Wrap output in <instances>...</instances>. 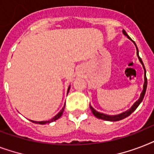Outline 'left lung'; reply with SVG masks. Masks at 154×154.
<instances>
[{"label": "left lung", "mask_w": 154, "mask_h": 154, "mask_svg": "<svg viewBox=\"0 0 154 154\" xmlns=\"http://www.w3.org/2000/svg\"><path fill=\"white\" fill-rule=\"evenodd\" d=\"M123 32V33H124L125 36H127V37L129 38V39H130L131 41H133V40L130 38V37L128 36V34L126 33V32L125 31V30H123L122 31ZM134 42V41H133ZM135 44V43H134ZM135 45H136V44H135ZM137 47V46H136ZM137 57H138L139 58V60L141 61V63L142 64V65H143L144 67V69H145V83H144V88H143V91H142V93H141V97H140V98H139V100L137 101H136V102L134 103V105L132 106V108L130 109L127 110L126 112H123V113H121V114L119 115H116V116H110V115H107V114H104V113H101V112H97V110H95L94 109V108L92 107L91 105H89V107H90V109H91L92 112H93V114L96 117H97V118H99V119H102V120H105V121H109V122H117V121H120V120H122L124 119V118H125V117H129V115L131 114L132 112H134V110L136 109L138 107V105H140V103L142 101V100H143L144 98V96H145V94H146V88H147V77H146V69H145V66H144V64L143 62H142V60H141V58L139 57V54H138V49H137Z\"/></svg>", "instance_id": "1"}]
</instances>
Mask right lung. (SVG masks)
I'll use <instances>...</instances> for the list:
<instances>
[{
	"mask_svg": "<svg viewBox=\"0 0 154 154\" xmlns=\"http://www.w3.org/2000/svg\"><path fill=\"white\" fill-rule=\"evenodd\" d=\"M68 89V90H69ZM64 109H65V106L62 108V109L60 110V112H59L57 113V114L56 115L55 117H53L51 120H49V121H46V122H34V121H31V122H32L33 123H37V124H41V125H45V124H46V123H51V122H54V121H56V120H57L58 118H60V117H61V115L63 114V112H64Z\"/></svg>",
	"mask_w": 154,
	"mask_h": 154,
	"instance_id": "add662e5",
	"label": "right lung"
}]
</instances>
